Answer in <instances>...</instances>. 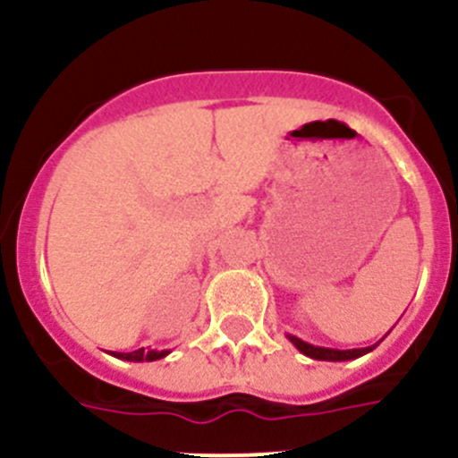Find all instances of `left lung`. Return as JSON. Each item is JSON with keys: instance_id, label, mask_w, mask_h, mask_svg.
<instances>
[{"instance_id": "1", "label": "left lung", "mask_w": 458, "mask_h": 458, "mask_svg": "<svg viewBox=\"0 0 458 458\" xmlns=\"http://www.w3.org/2000/svg\"><path fill=\"white\" fill-rule=\"evenodd\" d=\"M288 340L295 344L297 349H300L304 356L313 358V360H328V362H342V360H353V358H360L365 356V353L374 352V347H365V349H347V352H340V349H327V347H313V344H309V342L300 340V337L295 335H288Z\"/></svg>"}]
</instances>
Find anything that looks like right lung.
Wrapping results in <instances>:
<instances>
[{
	"label": "right lung",
	"instance_id": "right-lung-1",
	"mask_svg": "<svg viewBox=\"0 0 458 458\" xmlns=\"http://www.w3.org/2000/svg\"><path fill=\"white\" fill-rule=\"evenodd\" d=\"M170 352H157V349H152V352H145V349H136V352L131 353H114L116 358H121V360H130V362H152V360H161V358H165Z\"/></svg>",
	"mask_w": 458,
	"mask_h": 458
}]
</instances>
